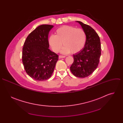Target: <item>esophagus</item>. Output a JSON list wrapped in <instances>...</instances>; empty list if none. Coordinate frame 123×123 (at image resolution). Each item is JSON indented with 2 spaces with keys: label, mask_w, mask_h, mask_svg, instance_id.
Masks as SVG:
<instances>
[{
  "label": "esophagus",
  "mask_w": 123,
  "mask_h": 123,
  "mask_svg": "<svg viewBox=\"0 0 123 123\" xmlns=\"http://www.w3.org/2000/svg\"><path fill=\"white\" fill-rule=\"evenodd\" d=\"M65 57H66L65 56H63V55H59V58H65Z\"/></svg>",
  "instance_id": "1"
}]
</instances>
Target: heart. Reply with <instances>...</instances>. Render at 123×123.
Here are the masks:
<instances>
[{"label":"heart","instance_id":"1","mask_svg":"<svg viewBox=\"0 0 123 123\" xmlns=\"http://www.w3.org/2000/svg\"><path fill=\"white\" fill-rule=\"evenodd\" d=\"M55 36L51 35L48 39L52 50L57 53L62 46L61 50L64 54L71 52L74 54L79 52L84 47L86 36L84 31L71 26H63L57 29Z\"/></svg>","mask_w":123,"mask_h":123}]
</instances>
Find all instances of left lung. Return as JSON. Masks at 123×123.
<instances>
[{"label": "left lung", "mask_w": 123, "mask_h": 123, "mask_svg": "<svg viewBox=\"0 0 123 123\" xmlns=\"http://www.w3.org/2000/svg\"><path fill=\"white\" fill-rule=\"evenodd\" d=\"M85 32L86 41L84 47L74 55V62L70 67L72 74L79 78L90 75L97 68L101 56V43L99 37L89 25L77 21Z\"/></svg>", "instance_id": "left-lung-1"}]
</instances>
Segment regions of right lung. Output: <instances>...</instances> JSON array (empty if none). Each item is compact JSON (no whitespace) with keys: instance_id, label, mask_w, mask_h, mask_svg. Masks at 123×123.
Returning a JSON list of instances; mask_svg holds the SVG:
<instances>
[{"instance_id":"1","label":"right lung","mask_w":123,"mask_h":123,"mask_svg":"<svg viewBox=\"0 0 123 123\" xmlns=\"http://www.w3.org/2000/svg\"><path fill=\"white\" fill-rule=\"evenodd\" d=\"M54 27L41 25L27 37L22 49V62L26 73L32 79L44 81L54 72L58 55L49 49L48 35Z\"/></svg>"}]
</instances>
